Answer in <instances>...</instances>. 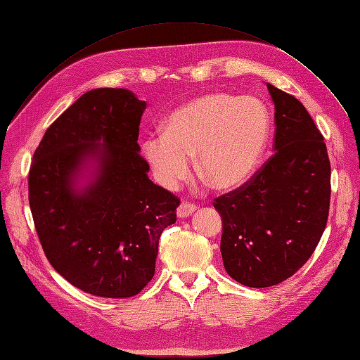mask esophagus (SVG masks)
<instances>
[{"label":"esophagus","mask_w":360,"mask_h":360,"mask_svg":"<svg viewBox=\"0 0 360 360\" xmlns=\"http://www.w3.org/2000/svg\"><path fill=\"white\" fill-rule=\"evenodd\" d=\"M195 210H197V206L194 205V202L182 201L181 205H179V207L176 209V214H178V217H186V216L193 214Z\"/></svg>","instance_id":"1"}]
</instances>
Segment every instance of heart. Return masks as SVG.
I'll use <instances>...</instances> for the list:
<instances>
[{
  "instance_id": "1",
  "label": "heart",
  "mask_w": 360,
  "mask_h": 360,
  "mask_svg": "<svg viewBox=\"0 0 360 360\" xmlns=\"http://www.w3.org/2000/svg\"><path fill=\"white\" fill-rule=\"evenodd\" d=\"M269 135V113L255 97L207 94L172 112L163 134L144 136L141 148L158 181L174 188L198 174L216 188L241 185L256 169Z\"/></svg>"
}]
</instances>
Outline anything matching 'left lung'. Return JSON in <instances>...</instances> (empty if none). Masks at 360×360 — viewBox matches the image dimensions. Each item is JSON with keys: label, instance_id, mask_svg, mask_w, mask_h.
<instances>
[{"label": "left lung", "instance_id": "8db88e82", "mask_svg": "<svg viewBox=\"0 0 360 360\" xmlns=\"http://www.w3.org/2000/svg\"><path fill=\"white\" fill-rule=\"evenodd\" d=\"M275 104V153L240 188L214 198L222 217L221 253L237 283L264 288L309 260L326 226L331 165L304 105L268 84Z\"/></svg>", "mask_w": 360, "mask_h": 360}]
</instances>
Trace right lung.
<instances>
[{"label":"right lung","mask_w":360,"mask_h":360,"mask_svg":"<svg viewBox=\"0 0 360 360\" xmlns=\"http://www.w3.org/2000/svg\"><path fill=\"white\" fill-rule=\"evenodd\" d=\"M146 101L123 88L85 92L46 129L29 170L42 250L72 285L107 299L136 295L154 275L159 240L181 200L148 179L139 154ZM99 163L84 191L75 172Z\"/></svg>","instance_id":"1"}]
</instances>
